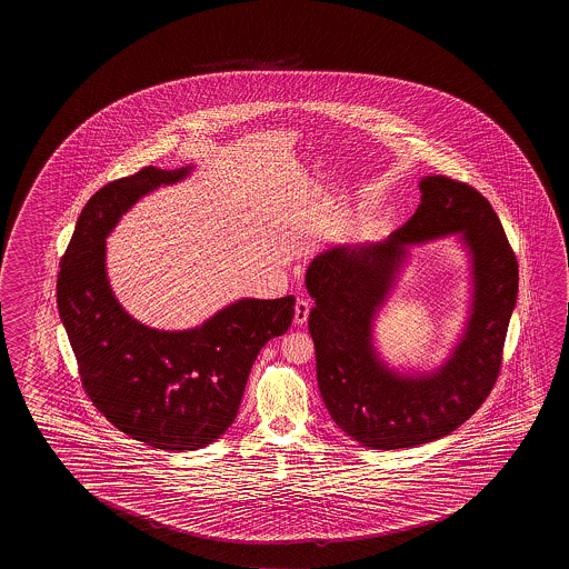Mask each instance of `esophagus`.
Returning a JSON list of instances; mask_svg holds the SVG:
<instances>
[{"mask_svg": "<svg viewBox=\"0 0 569 569\" xmlns=\"http://www.w3.org/2000/svg\"><path fill=\"white\" fill-rule=\"evenodd\" d=\"M308 317H309L308 299H298V301H296V317H293V319H296V323H298V326H303V323H306V321H308Z\"/></svg>", "mask_w": 569, "mask_h": 569, "instance_id": "34e87169", "label": "esophagus"}]
</instances>
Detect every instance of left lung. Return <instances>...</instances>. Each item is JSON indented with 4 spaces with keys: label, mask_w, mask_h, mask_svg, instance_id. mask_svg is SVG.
<instances>
[{
    "label": "left lung",
    "mask_w": 569,
    "mask_h": 569,
    "mask_svg": "<svg viewBox=\"0 0 569 569\" xmlns=\"http://www.w3.org/2000/svg\"><path fill=\"white\" fill-rule=\"evenodd\" d=\"M420 206L382 243L339 246L306 273L317 382L331 419L363 447H419L470 419L502 369L518 296V260L500 218L476 188L455 178L420 180ZM460 231L473 253L476 303L466 339L437 375L407 378L373 353L370 323L391 286L403 246Z\"/></svg>",
    "instance_id": "8db88e82"
}]
</instances>
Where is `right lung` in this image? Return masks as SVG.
<instances>
[{"label": "right lung", "mask_w": 569, "mask_h": 569, "mask_svg": "<svg viewBox=\"0 0 569 569\" xmlns=\"http://www.w3.org/2000/svg\"><path fill=\"white\" fill-rule=\"evenodd\" d=\"M190 168L144 167L91 196L57 276V308L87 397L117 429L162 450H196L232 425L261 347L283 336L296 298L240 299L188 331L134 321L112 296L104 238L140 196Z\"/></svg>", "instance_id": "right-lung-1"}]
</instances>
